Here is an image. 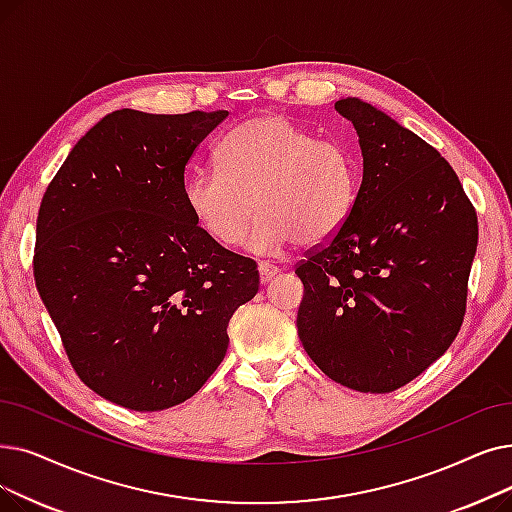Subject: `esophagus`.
<instances>
[{
	"label": "esophagus",
	"mask_w": 512,
	"mask_h": 512,
	"mask_svg": "<svg viewBox=\"0 0 512 512\" xmlns=\"http://www.w3.org/2000/svg\"><path fill=\"white\" fill-rule=\"evenodd\" d=\"M276 274H278L276 265H272V263H268V261H261V263H259V280H261V284L270 282Z\"/></svg>",
	"instance_id": "esophagus-1"
}]
</instances>
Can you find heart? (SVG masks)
Returning a JSON list of instances; mask_svg holds the SVG:
<instances>
[{"instance_id": "heart-1", "label": "heart", "mask_w": 512, "mask_h": 512, "mask_svg": "<svg viewBox=\"0 0 512 512\" xmlns=\"http://www.w3.org/2000/svg\"><path fill=\"white\" fill-rule=\"evenodd\" d=\"M217 161L186 177L184 203L198 228L228 249L247 236L255 205L261 215L247 242L251 251L314 247L341 230L358 194L360 163L349 144L314 138L276 113L230 131Z\"/></svg>"}]
</instances>
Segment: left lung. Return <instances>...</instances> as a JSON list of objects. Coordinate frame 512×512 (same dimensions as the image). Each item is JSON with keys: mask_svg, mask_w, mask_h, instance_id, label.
<instances>
[{"mask_svg": "<svg viewBox=\"0 0 512 512\" xmlns=\"http://www.w3.org/2000/svg\"><path fill=\"white\" fill-rule=\"evenodd\" d=\"M335 110L358 133L364 175L341 230L295 270L299 339L328 379L389 393L458 335L477 213L450 163L416 133L360 98Z\"/></svg>", "mask_w": 512, "mask_h": 512, "instance_id": "left-lung-1", "label": "left lung"}]
</instances>
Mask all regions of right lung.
<instances>
[{"instance_id": "right-lung-1", "label": "right lung", "mask_w": 512, "mask_h": 512, "mask_svg": "<svg viewBox=\"0 0 512 512\" xmlns=\"http://www.w3.org/2000/svg\"><path fill=\"white\" fill-rule=\"evenodd\" d=\"M228 110H115L73 146L37 215L33 274L79 379L136 412L186 402L228 351L257 263L211 240L184 171Z\"/></svg>"}]
</instances>
